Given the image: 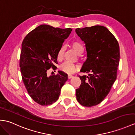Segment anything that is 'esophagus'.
Here are the masks:
<instances>
[{
    "mask_svg": "<svg viewBox=\"0 0 135 135\" xmlns=\"http://www.w3.org/2000/svg\"><path fill=\"white\" fill-rule=\"evenodd\" d=\"M73 77H74V76H73V75H68V79H71V78H73Z\"/></svg>",
    "mask_w": 135,
    "mask_h": 135,
    "instance_id": "obj_1",
    "label": "esophagus"
}]
</instances>
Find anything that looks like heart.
<instances>
[{
    "label": "heart",
    "mask_w": 135,
    "mask_h": 135,
    "mask_svg": "<svg viewBox=\"0 0 135 135\" xmlns=\"http://www.w3.org/2000/svg\"><path fill=\"white\" fill-rule=\"evenodd\" d=\"M71 47L75 52H76L78 55H80L83 53L84 51V48L82 45L80 43L77 41H74L71 43ZM64 53V47L61 46L59 49L57 54V58L58 60H61L63 57ZM60 70L65 73L67 74H73L76 71L77 69V66L74 64L70 63L68 62H65L63 64L60 65Z\"/></svg>",
    "instance_id": "b5f03b06"
}]
</instances>
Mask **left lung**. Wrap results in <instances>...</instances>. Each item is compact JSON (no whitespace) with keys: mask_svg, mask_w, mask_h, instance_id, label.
I'll return each mask as SVG.
<instances>
[{"mask_svg":"<svg viewBox=\"0 0 135 135\" xmlns=\"http://www.w3.org/2000/svg\"><path fill=\"white\" fill-rule=\"evenodd\" d=\"M85 44L87 59L79 76L81 84L76 90L77 101L86 107L101 103L110 92L117 78L120 61V47L115 37L107 28L97 25L75 30Z\"/></svg>","mask_w":135,"mask_h":135,"instance_id":"8db88e82","label":"left lung"}]
</instances>
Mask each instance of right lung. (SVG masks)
<instances>
[{
    "mask_svg": "<svg viewBox=\"0 0 135 135\" xmlns=\"http://www.w3.org/2000/svg\"><path fill=\"white\" fill-rule=\"evenodd\" d=\"M71 31V28L41 25L28 33L22 43L20 65L22 80L28 94L39 105L47 106L57 101L68 79L64 72L48 76L47 71L57 68L54 64H57V52Z\"/></svg>",
    "mask_w": 135,
    "mask_h": 135,
    "instance_id": "1",
    "label": "right lung"
}]
</instances>
